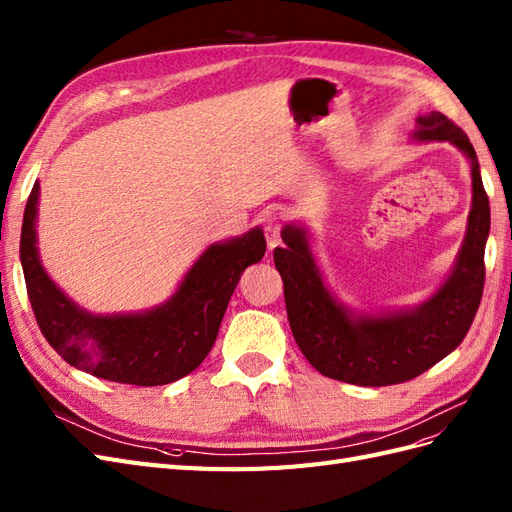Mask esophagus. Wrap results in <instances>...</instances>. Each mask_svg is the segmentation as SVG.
<instances>
[{"label": "esophagus", "instance_id": "obj_1", "mask_svg": "<svg viewBox=\"0 0 512 512\" xmlns=\"http://www.w3.org/2000/svg\"><path fill=\"white\" fill-rule=\"evenodd\" d=\"M280 232H282V215H271L267 219V226H265V237H267V245L269 250H273L275 245H280Z\"/></svg>", "mask_w": 512, "mask_h": 512}]
</instances>
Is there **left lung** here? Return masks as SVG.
Returning <instances> with one entry per match:
<instances>
[{
	"instance_id": "1",
	"label": "left lung",
	"mask_w": 512,
	"mask_h": 512,
	"mask_svg": "<svg viewBox=\"0 0 512 512\" xmlns=\"http://www.w3.org/2000/svg\"><path fill=\"white\" fill-rule=\"evenodd\" d=\"M416 122L413 140L450 142L472 163V211L465 241L452 273L435 295L411 310L355 314L325 286L306 228L284 226V247L273 250L295 342L308 362L329 379L364 388L416 379L459 347L478 312L491 211L476 150L463 129L444 114L431 112L418 116Z\"/></svg>"
}]
</instances>
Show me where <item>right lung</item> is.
Masks as SVG:
<instances>
[{
    "instance_id": "obj_1",
    "label": "right lung",
    "mask_w": 512,
    "mask_h": 512,
    "mask_svg": "<svg viewBox=\"0 0 512 512\" xmlns=\"http://www.w3.org/2000/svg\"><path fill=\"white\" fill-rule=\"evenodd\" d=\"M40 187L34 183L21 228V265L36 323L64 362L90 375L129 383L165 385L196 370L213 349L241 273L267 250L260 228L213 243L161 306L133 314H90L49 278L36 245Z\"/></svg>"
}]
</instances>
